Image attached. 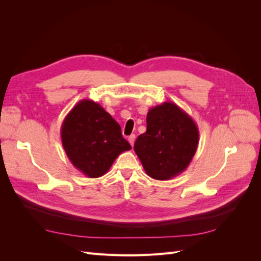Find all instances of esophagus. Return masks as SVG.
Segmentation results:
<instances>
[{
  "instance_id": "1",
  "label": "esophagus",
  "mask_w": 261,
  "mask_h": 261,
  "mask_svg": "<svg viewBox=\"0 0 261 261\" xmlns=\"http://www.w3.org/2000/svg\"><path fill=\"white\" fill-rule=\"evenodd\" d=\"M134 141H135V135H134V134H132L130 136H128V143H129L132 146H134Z\"/></svg>"
}]
</instances>
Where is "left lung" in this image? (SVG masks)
<instances>
[{
    "mask_svg": "<svg viewBox=\"0 0 261 261\" xmlns=\"http://www.w3.org/2000/svg\"><path fill=\"white\" fill-rule=\"evenodd\" d=\"M198 143L195 121L169 101L149 110L147 130L138 136L134 150L150 177L168 180L187 169Z\"/></svg>",
    "mask_w": 261,
    "mask_h": 261,
    "instance_id": "left-lung-1",
    "label": "left lung"
}]
</instances>
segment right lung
<instances>
[{
    "instance_id": "obj_1",
    "label": "right lung",
    "mask_w": 261,
    "mask_h": 261,
    "mask_svg": "<svg viewBox=\"0 0 261 261\" xmlns=\"http://www.w3.org/2000/svg\"><path fill=\"white\" fill-rule=\"evenodd\" d=\"M61 138L69 161L90 178L105 175L118 155L132 149L120 124L89 99L81 100L65 116Z\"/></svg>"
}]
</instances>
